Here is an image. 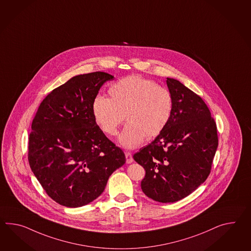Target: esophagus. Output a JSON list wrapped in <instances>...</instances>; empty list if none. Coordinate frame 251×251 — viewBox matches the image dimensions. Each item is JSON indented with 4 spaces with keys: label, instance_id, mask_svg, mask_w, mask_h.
Returning <instances> with one entry per match:
<instances>
[{
    "label": "esophagus",
    "instance_id": "1",
    "mask_svg": "<svg viewBox=\"0 0 251 251\" xmlns=\"http://www.w3.org/2000/svg\"><path fill=\"white\" fill-rule=\"evenodd\" d=\"M125 157H126V163H131L133 161L132 155L130 152H125Z\"/></svg>",
    "mask_w": 251,
    "mask_h": 251
}]
</instances>
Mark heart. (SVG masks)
Segmentation results:
<instances>
[{
    "label": "heart",
    "mask_w": 251,
    "mask_h": 251,
    "mask_svg": "<svg viewBox=\"0 0 251 251\" xmlns=\"http://www.w3.org/2000/svg\"><path fill=\"white\" fill-rule=\"evenodd\" d=\"M110 98L97 96L92 102V115L105 134L113 136L123 123L128 124L118 137L125 149L139 147L159 136L170 122L173 100L171 92L141 76H128L109 88Z\"/></svg>",
    "instance_id": "obj_1"
}]
</instances>
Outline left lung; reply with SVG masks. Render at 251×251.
<instances>
[{
  "instance_id": "8db88e82",
  "label": "left lung",
  "mask_w": 251,
  "mask_h": 251,
  "mask_svg": "<svg viewBox=\"0 0 251 251\" xmlns=\"http://www.w3.org/2000/svg\"><path fill=\"white\" fill-rule=\"evenodd\" d=\"M173 108L163 131L133 159L144 168L141 190L153 201L176 202L208 177L218 148L217 126L208 106L180 81L167 78Z\"/></svg>"
}]
</instances>
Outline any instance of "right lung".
Instances as JSON below:
<instances>
[{"label":"right lung","instance_id":"1","mask_svg":"<svg viewBox=\"0 0 251 251\" xmlns=\"http://www.w3.org/2000/svg\"><path fill=\"white\" fill-rule=\"evenodd\" d=\"M114 77L103 72L74 76L50 92L37 110L29 136L31 171L60 205L78 208L103 192L123 151L105 136L92 115L100 87Z\"/></svg>","mask_w":251,"mask_h":251}]
</instances>
